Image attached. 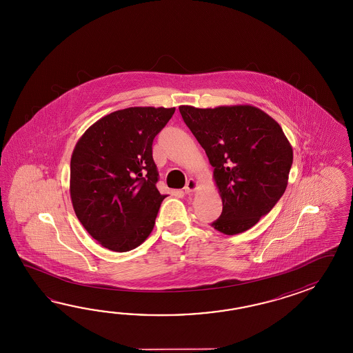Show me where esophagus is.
Segmentation results:
<instances>
[{"label":"esophagus","mask_w":353,"mask_h":353,"mask_svg":"<svg viewBox=\"0 0 353 353\" xmlns=\"http://www.w3.org/2000/svg\"><path fill=\"white\" fill-rule=\"evenodd\" d=\"M198 185H199V184H198V181L193 179V178H190V179L188 180L185 187H184V192H185L187 194H189V193H192V192L196 190Z\"/></svg>","instance_id":"1"}]
</instances>
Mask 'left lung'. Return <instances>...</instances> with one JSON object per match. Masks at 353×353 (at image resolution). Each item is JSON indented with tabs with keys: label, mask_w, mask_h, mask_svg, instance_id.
I'll return each instance as SVG.
<instances>
[{
	"label": "left lung",
	"mask_w": 353,
	"mask_h": 353,
	"mask_svg": "<svg viewBox=\"0 0 353 353\" xmlns=\"http://www.w3.org/2000/svg\"><path fill=\"white\" fill-rule=\"evenodd\" d=\"M179 111L214 168L223 210L212 227L230 236L248 231L285 192L293 148L283 128L255 105Z\"/></svg>",
	"instance_id": "8db88e82"
}]
</instances>
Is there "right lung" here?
Returning <instances> with one entry per match:
<instances>
[{"label": "right lung", "instance_id": "right-lung-1", "mask_svg": "<svg viewBox=\"0 0 353 353\" xmlns=\"http://www.w3.org/2000/svg\"><path fill=\"white\" fill-rule=\"evenodd\" d=\"M175 107H130L94 122L70 159L75 216L103 248L126 252L149 237L166 195L157 188L152 141Z\"/></svg>", "mask_w": 353, "mask_h": 353}]
</instances>
